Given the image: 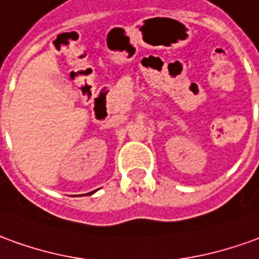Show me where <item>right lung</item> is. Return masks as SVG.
<instances>
[{
    "label": "right lung",
    "mask_w": 259,
    "mask_h": 259,
    "mask_svg": "<svg viewBox=\"0 0 259 259\" xmlns=\"http://www.w3.org/2000/svg\"><path fill=\"white\" fill-rule=\"evenodd\" d=\"M94 192H96V190H94ZM94 192H90V193H87V194H93V193H94Z\"/></svg>",
    "instance_id": "add662e5"
}]
</instances>
